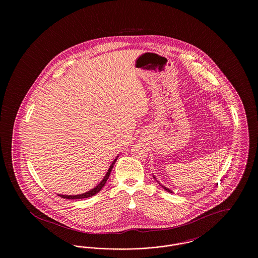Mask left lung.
Segmentation results:
<instances>
[{
	"label": "left lung",
	"instance_id": "left-lung-1",
	"mask_svg": "<svg viewBox=\"0 0 258 258\" xmlns=\"http://www.w3.org/2000/svg\"><path fill=\"white\" fill-rule=\"evenodd\" d=\"M154 178H155V177H154ZM159 184H160V183H159ZM160 185H161V184H160ZM162 187H163V188H164V189H165V190H166V191H168V192H171V194H172V191H171V190H170V189H169V188H166V187H165V186H162Z\"/></svg>",
	"mask_w": 258,
	"mask_h": 258
}]
</instances>
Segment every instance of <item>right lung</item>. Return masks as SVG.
Returning <instances> with one entry per match:
<instances>
[{
    "mask_svg": "<svg viewBox=\"0 0 258 258\" xmlns=\"http://www.w3.org/2000/svg\"><path fill=\"white\" fill-rule=\"evenodd\" d=\"M118 158H116L114 161L112 162V164L110 165V167H109V169H108V172L106 173V175L104 176V178H103V180L99 183V184L95 187V188H93V189H91V190H89V191H87L85 194H82V195H78V196H62V195H58L59 197H62V198H67V199H82V198H88V197H93V196H95V195H97L98 191L103 187V185L105 184L106 183V181H107V179L109 178V175H110L111 170H112V168H113V165H114V163L116 162V160H117Z\"/></svg>",
    "mask_w": 258,
    "mask_h": 258,
    "instance_id": "obj_1",
    "label": "right lung"
}]
</instances>
